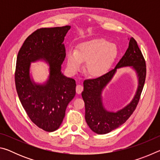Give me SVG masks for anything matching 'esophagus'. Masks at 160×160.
Wrapping results in <instances>:
<instances>
[{
    "label": "esophagus",
    "mask_w": 160,
    "mask_h": 160,
    "mask_svg": "<svg viewBox=\"0 0 160 160\" xmlns=\"http://www.w3.org/2000/svg\"><path fill=\"white\" fill-rule=\"evenodd\" d=\"M83 90V87L81 85H78L76 86V92L77 94H80Z\"/></svg>",
    "instance_id": "obj_1"
}]
</instances>
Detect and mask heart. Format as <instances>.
Returning a JSON list of instances; mask_svg holds the SVG:
<instances>
[{"instance_id": "heart-1", "label": "heart", "mask_w": 160, "mask_h": 160, "mask_svg": "<svg viewBox=\"0 0 160 160\" xmlns=\"http://www.w3.org/2000/svg\"><path fill=\"white\" fill-rule=\"evenodd\" d=\"M117 55L113 44L103 39H93L79 44L77 51L70 50L67 56V64L70 71L80 68L82 62H86L87 73L94 78L104 75L112 66Z\"/></svg>"}]
</instances>
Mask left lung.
Returning <instances> with one entry per match:
<instances>
[{
  "label": "left lung",
  "mask_w": 160,
  "mask_h": 160,
  "mask_svg": "<svg viewBox=\"0 0 160 160\" xmlns=\"http://www.w3.org/2000/svg\"><path fill=\"white\" fill-rule=\"evenodd\" d=\"M129 45L126 53L115 68L95 79L84 81L82 97L85 106V120L92 131L97 134H106L118 128L128 120L136 108L141 95L146 78L145 58L133 38H128ZM124 66H132L139 76V88L129 105L116 113L107 112L102 105L101 91L111 79L116 69Z\"/></svg>",
  "instance_id": "obj_1"
}]
</instances>
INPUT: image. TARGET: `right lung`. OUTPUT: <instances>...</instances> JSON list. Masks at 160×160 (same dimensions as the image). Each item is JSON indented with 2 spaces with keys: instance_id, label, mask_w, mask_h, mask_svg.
<instances>
[{
  "instance_id": "add662e5",
  "label": "right lung",
  "mask_w": 160,
  "mask_h": 160,
  "mask_svg": "<svg viewBox=\"0 0 160 160\" xmlns=\"http://www.w3.org/2000/svg\"><path fill=\"white\" fill-rule=\"evenodd\" d=\"M70 28L38 29L27 38L18 54L15 81L19 99L32 122L47 132L59 128L68 104L75 95V80L61 72L66 55L63 42ZM40 58L50 65V78L42 86L32 83L28 73L31 62Z\"/></svg>"
}]
</instances>
